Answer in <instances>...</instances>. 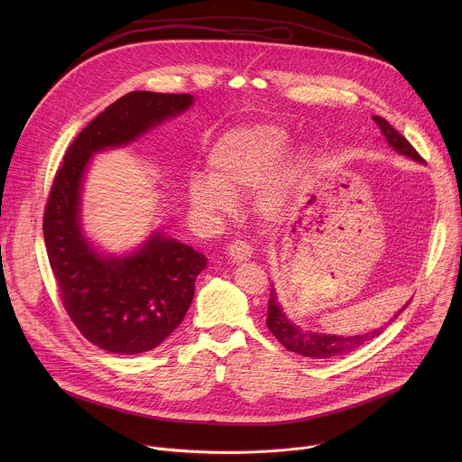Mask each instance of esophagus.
<instances>
[{"label": "esophagus", "mask_w": 462, "mask_h": 462, "mask_svg": "<svg viewBox=\"0 0 462 462\" xmlns=\"http://www.w3.org/2000/svg\"><path fill=\"white\" fill-rule=\"evenodd\" d=\"M226 254L234 263H241V261H246L252 257V246L243 239H236L228 245Z\"/></svg>", "instance_id": "esophagus-1"}]
</instances>
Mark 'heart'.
I'll return each mask as SVG.
<instances>
[{
  "mask_svg": "<svg viewBox=\"0 0 462 462\" xmlns=\"http://www.w3.org/2000/svg\"><path fill=\"white\" fill-rule=\"evenodd\" d=\"M289 146V134L273 124L245 125L228 131L208 155V175L189 179L191 205L208 216L234 212V197L254 191L280 162ZM301 157L282 166L265 184L259 197L261 210L276 214L285 203L291 179L298 171Z\"/></svg>",
  "mask_w": 462,
  "mask_h": 462,
  "instance_id": "heart-1",
  "label": "heart"
}]
</instances>
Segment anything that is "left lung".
<instances>
[{"instance_id":"left-lung-1","label":"left lung","mask_w":462,"mask_h":462,"mask_svg":"<svg viewBox=\"0 0 462 462\" xmlns=\"http://www.w3.org/2000/svg\"><path fill=\"white\" fill-rule=\"evenodd\" d=\"M373 120L378 124L380 131H382L383 137L387 139V143H389V146L393 150H397L399 153L422 162V157L410 144V141L404 135H401L399 131L394 129L385 118L373 116ZM408 305L410 303H406L397 314H394V318H397ZM267 327L271 328V333L278 338V342L285 349H289L292 353H298L301 356H307V358H331V356L347 355L351 351H356L364 344L371 342L373 338H376L383 331V327H380V328H374V331H371V333L356 335V337H331V335H319V333L301 331L300 327L291 323L287 319V316L283 314V310H282V307H280V303L276 300L274 289H271Z\"/></svg>"}]
</instances>
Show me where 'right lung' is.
I'll return each mask as SVG.
<instances>
[{
  "mask_svg": "<svg viewBox=\"0 0 462 462\" xmlns=\"http://www.w3.org/2000/svg\"><path fill=\"white\" fill-rule=\"evenodd\" d=\"M188 93L131 91L93 118L65 152L43 214V239L60 300L79 331L104 351L155 349L184 319L207 257L155 232L125 257H104L86 241L80 186L93 153L124 146L186 111Z\"/></svg>",
  "mask_w": 462,
  "mask_h": 462,
  "instance_id": "1",
  "label": "right lung"
}]
</instances>
